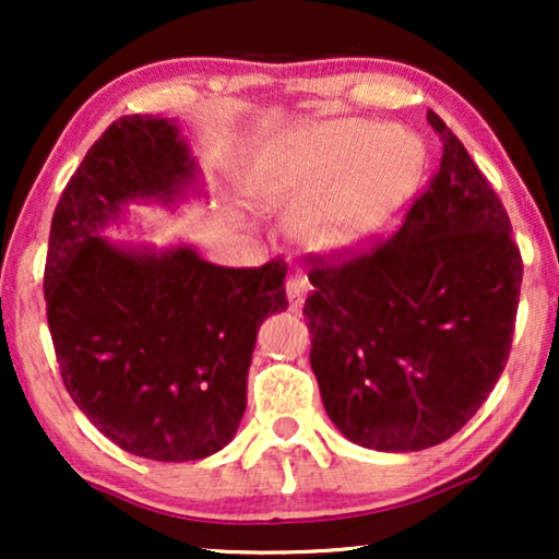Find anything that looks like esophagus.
<instances>
[{
	"label": "esophagus",
	"mask_w": 559,
	"mask_h": 559,
	"mask_svg": "<svg viewBox=\"0 0 559 559\" xmlns=\"http://www.w3.org/2000/svg\"><path fill=\"white\" fill-rule=\"evenodd\" d=\"M287 300H289V310L297 312L302 308L305 302V295H308V280L302 277V274H293V277L287 280Z\"/></svg>",
	"instance_id": "esophagus-1"
}]
</instances>
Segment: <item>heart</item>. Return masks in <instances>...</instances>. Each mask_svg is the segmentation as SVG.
<instances>
[{
    "mask_svg": "<svg viewBox=\"0 0 559 559\" xmlns=\"http://www.w3.org/2000/svg\"><path fill=\"white\" fill-rule=\"evenodd\" d=\"M425 147L400 129L369 121H320L272 144L251 170L259 203L297 216L316 254L341 257L379 241L412 201Z\"/></svg>",
    "mask_w": 559,
    "mask_h": 559,
    "instance_id": "1",
    "label": "heart"
}]
</instances>
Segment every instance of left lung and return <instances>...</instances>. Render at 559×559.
Instances as JSON below:
<instances>
[{
	"label": "left lung",
	"instance_id": "8db88e82",
	"mask_svg": "<svg viewBox=\"0 0 559 559\" xmlns=\"http://www.w3.org/2000/svg\"><path fill=\"white\" fill-rule=\"evenodd\" d=\"M440 170L400 231L343 264L316 262L302 316L310 366L343 438L381 453L440 445L507 366L522 254L507 211L435 111Z\"/></svg>",
	"mask_w": 559,
	"mask_h": 559
}]
</instances>
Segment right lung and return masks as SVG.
<instances>
[{"label":"right lung","instance_id":"right-lung-1","mask_svg":"<svg viewBox=\"0 0 559 559\" xmlns=\"http://www.w3.org/2000/svg\"><path fill=\"white\" fill-rule=\"evenodd\" d=\"M201 198L178 121L134 114L98 136L52 213L43 287L60 377L98 432L150 461H201L234 440L259 325L287 310L277 259L234 270L182 239L104 236L132 203Z\"/></svg>","mask_w":559,"mask_h":559}]
</instances>
